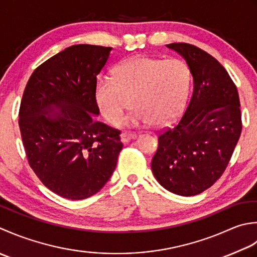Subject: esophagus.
<instances>
[{
  "label": "esophagus",
  "instance_id": "esophagus-1",
  "mask_svg": "<svg viewBox=\"0 0 257 257\" xmlns=\"http://www.w3.org/2000/svg\"><path fill=\"white\" fill-rule=\"evenodd\" d=\"M135 138H136V135L133 134V133H127V132L121 133V141H122V143H124V144L128 143L131 140H133Z\"/></svg>",
  "mask_w": 257,
  "mask_h": 257
}]
</instances>
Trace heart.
<instances>
[{"mask_svg":"<svg viewBox=\"0 0 257 257\" xmlns=\"http://www.w3.org/2000/svg\"><path fill=\"white\" fill-rule=\"evenodd\" d=\"M113 74L114 78L99 76L94 87L97 107L108 123L121 122L130 103L134 108L124 121L130 126H162L184 106L190 72L181 60L133 56L115 67Z\"/></svg>","mask_w":257,"mask_h":257,"instance_id":"b5f03b06","label":"heart"}]
</instances>
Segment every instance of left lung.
<instances>
[{
	"label": "left lung",
	"instance_id": "left-lung-1",
	"mask_svg": "<svg viewBox=\"0 0 257 257\" xmlns=\"http://www.w3.org/2000/svg\"><path fill=\"white\" fill-rule=\"evenodd\" d=\"M180 54L193 77V93L180 122L159 135L152 172L174 194L207 190L226 169L240 132L237 88L226 70L205 51L187 43L167 44Z\"/></svg>",
	"mask_w": 257,
	"mask_h": 257
}]
</instances>
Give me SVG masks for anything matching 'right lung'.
I'll return each mask as SVG.
<instances>
[{
    "instance_id": "add662e5",
    "label": "right lung",
    "mask_w": 257,
    "mask_h": 257,
    "mask_svg": "<svg viewBox=\"0 0 257 257\" xmlns=\"http://www.w3.org/2000/svg\"><path fill=\"white\" fill-rule=\"evenodd\" d=\"M112 48L77 44L36 69L26 84L19 126L30 166L43 184L84 200L106 184L123 144L119 131L96 121V76Z\"/></svg>"
}]
</instances>
